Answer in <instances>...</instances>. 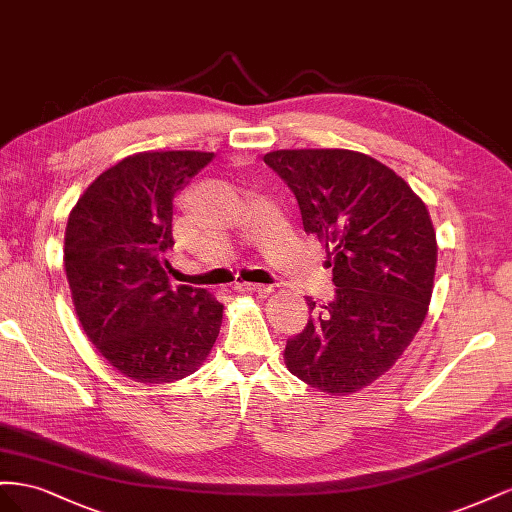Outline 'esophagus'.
Returning <instances> with one entry per match:
<instances>
[{"label": "esophagus", "instance_id": "esophagus-1", "mask_svg": "<svg viewBox=\"0 0 512 512\" xmlns=\"http://www.w3.org/2000/svg\"><path fill=\"white\" fill-rule=\"evenodd\" d=\"M233 289L246 291V294H259V296H266L274 291L270 285H255V283H236L233 285Z\"/></svg>", "mask_w": 512, "mask_h": 512}]
</instances>
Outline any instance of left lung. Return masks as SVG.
<instances>
[{
    "instance_id": "1",
    "label": "left lung",
    "mask_w": 512,
    "mask_h": 512,
    "mask_svg": "<svg viewBox=\"0 0 512 512\" xmlns=\"http://www.w3.org/2000/svg\"><path fill=\"white\" fill-rule=\"evenodd\" d=\"M294 191L306 233L324 242L337 298L285 345L291 375L345 397L382 377L427 317L437 240L429 210L401 175L354 150L264 156Z\"/></svg>"
}]
</instances>
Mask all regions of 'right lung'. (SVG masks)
<instances>
[{
  "instance_id": "add662e5",
  "label": "right lung",
  "mask_w": 512,
  "mask_h": 512,
  "mask_svg": "<svg viewBox=\"0 0 512 512\" xmlns=\"http://www.w3.org/2000/svg\"><path fill=\"white\" fill-rule=\"evenodd\" d=\"M214 152L122 158L70 210L64 268L81 328L111 367L141 384H169L210 356L223 304L210 291L171 289L173 199Z\"/></svg>"
}]
</instances>
